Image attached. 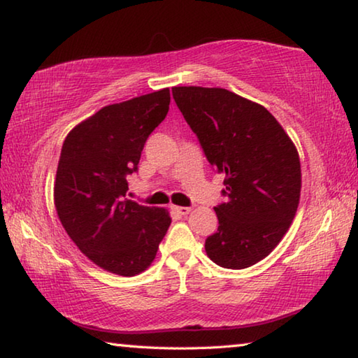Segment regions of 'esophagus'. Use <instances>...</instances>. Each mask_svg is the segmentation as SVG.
I'll return each instance as SVG.
<instances>
[{
	"label": "esophagus",
	"instance_id": "34e87169",
	"mask_svg": "<svg viewBox=\"0 0 358 358\" xmlns=\"http://www.w3.org/2000/svg\"><path fill=\"white\" fill-rule=\"evenodd\" d=\"M171 209L179 215H187L190 213V208H185V206H171Z\"/></svg>",
	"mask_w": 358,
	"mask_h": 358
}]
</instances>
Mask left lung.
Returning a JSON list of instances; mask_svg holds the SVG:
<instances>
[{"label": "left lung", "instance_id": "obj_1", "mask_svg": "<svg viewBox=\"0 0 358 358\" xmlns=\"http://www.w3.org/2000/svg\"><path fill=\"white\" fill-rule=\"evenodd\" d=\"M173 98L209 165L225 174L227 201L214 208L219 228L206 238V254L224 268L255 265L295 217L301 190L295 145L269 110L230 90L174 87Z\"/></svg>", "mask_w": 358, "mask_h": 358}]
</instances>
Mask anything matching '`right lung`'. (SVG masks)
I'll return each mask as SVG.
<instances>
[{
	"instance_id": "right-lung-1",
	"label": "right lung",
	"mask_w": 358,
	"mask_h": 358,
	"mask_svg": "<svg viewBox=\"0 0 358 358\" xmlns=\"http://www.w3.org/2000/svg\"><path fill=\"white\" fill-rule=\"evenodd\" d=\"M169 89L99 109L64 139L54 198L69 238L95 265L134 276L155 259L171 219L127 198L149 134L165 120Z\"/></svg>"
}]
</instances>
